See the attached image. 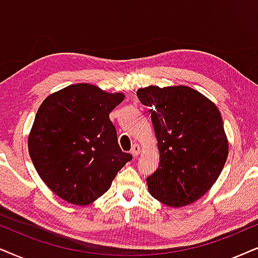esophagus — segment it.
<instances>
[{
  "instance_id": "esophagus-1",
  "label": "esophagus",
  "mask_w": 258,
  "mask_h": 258,
  "mask_svg": "<svg viewBox=\"0 0 258 258\" xmlns=\"http://www.w3.org/2000/svg\"><path fill=\"white\" fill-rule=\"evenodd\" d=\"M131 153H132L135 157H137V156H138V154L140 153V146L138 145V144H135V145L132 146Z\"/></svg>"
}]
</instances>
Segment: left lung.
<instances>
[{"instance_id":"obj_1","label":"left lung","mask_w":258,"mask_h":258,"mask_svg":"<svg viewBox=\"0 0 258 258\" xmlns=\"http://www.w3.org/2000/svg\"><path fill=\"white\" fill-rule=\"evenodd\" d=\"M137 97L151 107L159 165L146 178L150 194L171 208L185 207L210 190L229 153L217 106L186 86L139 88Z\"/></svg>"}]
</instances>
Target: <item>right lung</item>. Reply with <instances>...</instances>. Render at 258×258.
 Here are the masks:
<instances>
[{"instance_id":"add662e5","label":"right lung","mask_w":258,"mask_h":258,"mask_svg":"<svg viewBox=\"0 0 258 258\" xmlns=\"http://www.w3.org/2000/svg\"><path fill=\"white\" fill-rule=\"evenodd\" d=\"M123 100L97 86L75 84L44 99L28 138L35 169L63 201L87 205L111 186L132 154L122 152L109 113Z\"/></svg>"}]
</instances>
